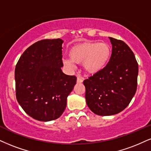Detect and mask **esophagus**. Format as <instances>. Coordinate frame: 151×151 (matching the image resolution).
I'll return each instance as SVG.
<instances>
[{
  "mask_svg": "<svg viewBox=\"0 0 151 151\" xmlns=\"http://www.w3.org/2000/svg\"><path fill=\"white\" fill-rule=\"evenodd\" d=\"M83 82V78L81 77V76H78L77 77V83H81Z\"/></svg>",
  "mask_w": 151,
  "mask_h": 151,
  "instance_id": "esophagus-1",
  "label": "esophagus"
}]
</instances>
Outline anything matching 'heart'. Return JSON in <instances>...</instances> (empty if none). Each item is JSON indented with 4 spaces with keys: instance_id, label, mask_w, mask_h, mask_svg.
<instances>
[{
    "instance_id": "heart-1",
    "label": "heart",
    "mask_w": 151,
    "mask_h": 151,
    "mask_svg": "<svg viewBox=\"0 0 151 151\" xmlns=\"http://www.w3.org/2000/svg\"><path fill=\"white\" fill-rule=\"evenodd\" d=\"M111 55V49L106 42H85L76 45L68 50L70 59H63V64L73 70V63L83 64V69L88 75H96L105 68Z\"/></svg>"
}]
</instances>
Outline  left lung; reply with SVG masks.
Wrapping results in <instances>:
<instances>
[{
	"label": "left lung",
	"mask_w": 151,
	"mask_h": 151,
	"mask_svg": "<svg viewBox=\"0 0 151 151\" xmlns=\"http://www.w3.org/2000/svg\"><path fill=\"white\" fill-rule=\"evenodd\" d=\"M112 54L109 62L99 73L85 80L87 106L98 115L119 113L134 96L139 67L133 52L125 42L109 37Z\"/></svg>",
	"instance_id": "obj_1"
}]
</instances>
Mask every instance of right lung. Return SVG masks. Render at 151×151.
<instances>
[{
    "label": "right lung",
    "instance_id": "right-lung-1",
    "mask_svg": "<svg viewBox=\"0 0 151 151\" xmlns=\"http://www.w3.org/2000/svg\"><path fill=\"white\" fill-rule=\"evenodd\" d=\"M63 42L60 38L35 42L16 65L17 100L35 120L47 122L59 118L76 84V76L66 75L61 70Z\"/></svg>",
    "mask_w": 151,
    "mask_h": 151
}]
</instances>
